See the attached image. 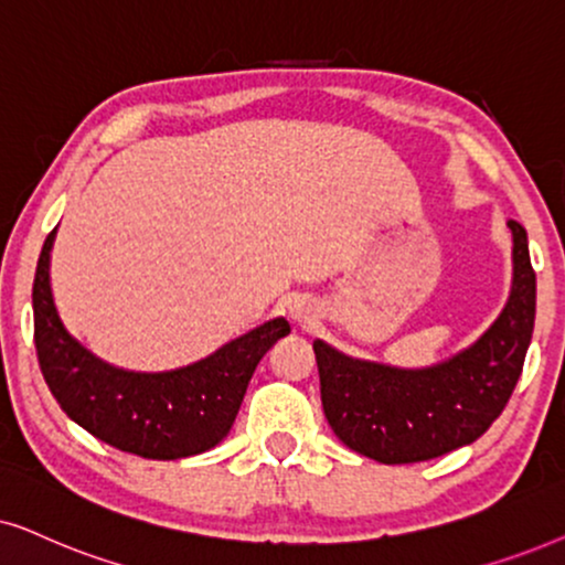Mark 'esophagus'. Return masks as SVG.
<instances>
[{"label":"esophagus","mask_w":565,"mask_h":565,"mask_svg":"<svg viewBox=\"0 0 565 565\" xmlns=\"http://www.w3.org/2000/svg\"><path fill=\"white\" fill-rule=\"evenodd\" d=\"M289 315L297 326H305V328L312 326V322L318 320V310H315V305L307 297H297L295 302L289 305Z\"/></svg>","instance_id":"1"}]
</instances>
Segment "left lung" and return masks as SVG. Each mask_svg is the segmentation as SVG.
I'll list each match as a JSON object with an SVG mask.
<instances>
[{
	"instance_id": "obj_1",
	"label": "left lung",
	"mask_w": 565,
	"mask_h": 565,
	"mask_svg": "<svg viewBox=\"0 0 565 565\" xmlns=\"http://www.w3.org/2000/svg\"><path fill=\"white\" fill-rule=\"evenodd\" d=\"M509 230L514 235L509 302L486 335L455 359L411 372L312 343L322 411L345 447L385 465L424 462L470 445L501 416L527 356L537 295L527 232L514 220Z\"/></svg>"
}]
</instances>
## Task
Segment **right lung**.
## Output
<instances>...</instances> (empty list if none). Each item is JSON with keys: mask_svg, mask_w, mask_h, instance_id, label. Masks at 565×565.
<instances>
[{"mask_svg": "<svg viewBox=\"0 0 565 565\" xmlns=\"http://www.w3.org/2000/svg\"><path fill=\"white\" fill-rule=\"evenodd\" d=\"M54 235L51 230L35 268L33 333L43 380L62 411L105 445L145 460H180L220 445L255 366L289 333V322L270 320L175 372L116 370L74 341L58 320L49 284Z\"/></svg>", "mask_w": 565, "mask_h": 565, "instance_id": "add662e5", "label": "right lung"}]
</instances>
